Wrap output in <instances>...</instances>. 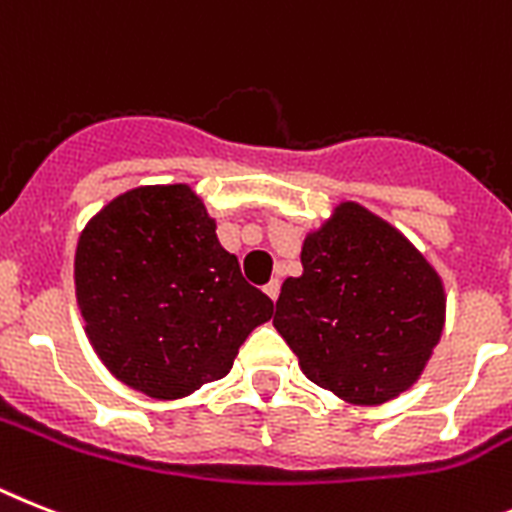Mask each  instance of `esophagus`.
I'll return each instance as SVG.
<instances>
[{
    "instance_id": "34e87169",
    "label": "esophagus",
    "mask_w": 512,
    "mask_h": 512,
    "mask_svg": "<svg viewBox=\"0 0 512 512\" xmlns=\"http://www.w3.org/2000/svg\"><path fill=\"white\" fill-rule=\"evenodd\" d=\"M263 291L270 296V299H273V302H276L278 294H281V281H278V278H273V281H270V283H265Z\"/></svg>"
}]
</instances>
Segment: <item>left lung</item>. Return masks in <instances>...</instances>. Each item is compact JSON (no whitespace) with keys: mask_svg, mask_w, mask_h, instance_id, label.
I'll use <instances>...</instances> for the list:
<instances>
[{"mask_svg":"<svg viewBox=\"0 0 512 512\" xmlns=\"http://www.w3.org/2000/svg\"><path fill=\"white\" fill-rule=\"evenodd\" d=\"M273 325L320 388L354 406L393 401L422 377L445 328V286L398 229L341 203L302 244Z\"/></svg>","mask_w":512,"mask_h":512,"instance_id":"1","label":"left lung"}]
</instances>
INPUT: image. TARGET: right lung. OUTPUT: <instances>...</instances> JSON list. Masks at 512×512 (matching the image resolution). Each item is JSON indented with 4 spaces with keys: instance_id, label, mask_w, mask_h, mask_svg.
Segmentation results:
<instances>
[{
    "instance_id": "obj_1",
    "label": "right lung",
    "mask_w": 512,
    "mask_h": 512,
    "mask_svg": "<svg viewBox=\"0 0 512 512\" xmlns=\"http://www.w3.org/2000/svg\"><path fill=\"white\" fill-rule=\"evenodd\" d=\"M75 296L98 359L158 401L229 375L273 317L190 184L135 187L103 205L77 239Z\"/></svg>"
}]
</instances>
